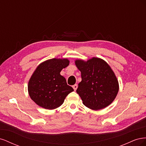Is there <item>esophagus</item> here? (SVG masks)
I'll return each mask as SVG.
<instances>
[{"label": "esophagus", "mask_w": 146, "mask_h": 146, "mask_svg": "<svg viewBox=\"0 0 146 146\" xmlns=\"http://www.w3.org/2000/svg\"><path fill=\"white\" fill-rule=\"evenodd\" d=\"M77 87H78V86H77V84H75V85H74L72 86V88H74V91H76V90L77 89Z\"/></svg>", "instance_id": "34e87169"}]
</instances>
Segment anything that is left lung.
Returning <instances> with one entry per match:
<instances>
[{
	"instance_id": "8db88e82",
	"label": "left lung",
	"mask_w": 146,
	"mask_h": 146,
	"mask_svg": "<svg viewBox=\"0 0 146 146\" xmlns=\"http://www.w3.org/2000/svg\"><path fill=\"white\" fill-rule=\"evenodd\" d=\"M81 72L82 81L76 90L83 104L93 110L104 109L115 99L119 91L117 77L104 60L93 57L87 61H75Z\"/></svg>"
}]
</instances>
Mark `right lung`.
<instances>
[{
  "label": "right lung",
  "mask_w": 146,
  "mask_h": 146,
  "mask_svg": "<svg viewBox=\"0 0 146 146\" xmlns=\"http://www.w3.org/2000/svg\"><path fill=\"white\" fill-rule=\"evenodd\" d=\"M69 64L67 58H52L39 64L35 70L28 83V91L30 98L39 107L47 110L58 108L74 91L60 75Z\"/></svg>",
  "instance_id": "add662e5"
}]
</instances>
